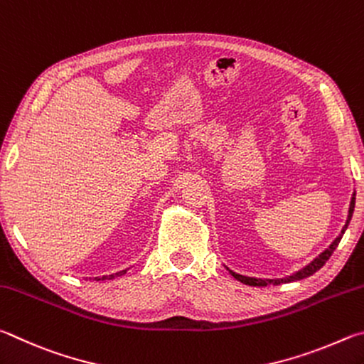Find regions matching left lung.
I'll use <instances>...</instances> for the list:
<instances>
[{
	"label": "left lung",
	"instance_id": "left-lung-1",
	"mask_svg": "<svg viewBox=\"0 0 364 364\" xmlns=\"http://www.w3.org/2000/svg\"><path fill=\"white\" fill-rule=\"evenodd\" d=\"M353 208H355V193L352 196V203H350V209H348V218H347V222L346 225H343L342 232L339 237H337L333 243H331V246L328 247L326 251H323L320 256H318L314 262H310L305 269L296 272L294 275H291L288 278H282V279H259V278H250V277H243V275H238V273H235L230 270V273L233 275V278H237L238 282L245 283V284H250V286H267V284H279V283H291V282H297V279H302V278H307L310 275H314L315 272H318L321 269V267L328 262V259L331 257V254H333L336 251V247L339 246L341 240H342V235L346 233L347 230V225L350 224V219H352V214H353Z\"/></svg>",
	"mask_w": 364,
	"mask_h": 364
}]
</instances>
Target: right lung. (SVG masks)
<instances>
[{
    "mask_svg": "<svg viewBox=\"0 0 364 364\" xmlns=\"http://www.w3.org/2000/svg\"><path fill=\"white\" fill-rule=\"evenodd\" d=\"M123 273H126V270L119 272V273H114V275H108V277H102V278H97V279H112V278H117V277H121Z\"/></svg>",
    "mask_w": 364,
    "mask_h": 364,
    "instance_id": "obj_1",
    "label": "right lung"
}]
</instances>
